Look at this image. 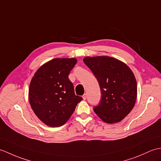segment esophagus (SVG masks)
I'll list each match as a JSON object with an SVG mask.
<instances>
[{
    "label": "esophagus",
    "mask_w": 161,
    "mask_h": 161,
    "mask_svg": "<svg viewBox=\"0 0 161 161\" xmlns=\"http://www.w3.org/2000/svg\"><path fill=\"white\" fill-rule=\"evenodd\" d=\"M82 97H83V99H84V100L86 99V94H84L83 96H82Z\"/></svg>",
    "instance_id": "esophagus-1"
}]
</instances>
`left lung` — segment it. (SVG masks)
Returning <instances> with one entry per match:
<instances>
[{"label":"left lung","mask_w":161,"mask_h":161,"mask_svg":"<svg viewBox=\"0 0 161 161\" xmlns=\"http://www.w3.org/2000/svg\"><path fill=\"white\" fill-rule=\"evenodd\" d=\"M83 61L97 80L102 92L95 113L107 123L121 121L132 110L136 99L137 84L131 69L108 56L86 57Z\"/></svg>","instance_id":"left-lung-1"}]
</instances>
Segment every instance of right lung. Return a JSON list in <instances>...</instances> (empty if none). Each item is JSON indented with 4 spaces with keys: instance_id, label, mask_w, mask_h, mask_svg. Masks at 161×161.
I'll return each instance as SVG.
<instances>
[{
    "instance_id": "right-lung-1",
    "label": "right lung",
    "mask_w": 161,
    "mask_h": 161,
    "mask_svg": "<svg viewBox=\"0 0 161 161\" xmlns=\"http://www.w3.org/2000/svg\"><path fill=\"white\" fill-rule=\"evenodd\" d=\"M76 63L75 58H55L40 66L32 77L29 89L30 105L48 126L64 124L82 100L75 94L69 79Z\"/></svg>"
}]
</instances>
